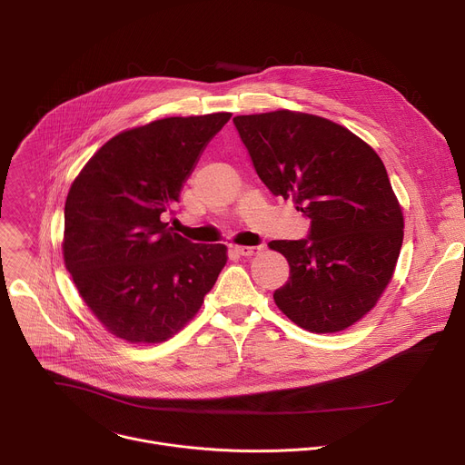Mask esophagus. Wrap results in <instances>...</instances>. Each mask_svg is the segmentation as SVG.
Here are the masks:
<instances>
[{
	"label": "esophagus",
	"instance_id": "34e87169",
	"mask_svg": "<svg viewBox=\"0 0 465 465\" xmlns=\"http://www.w3.org/2000/svg\"><path fill=\"white\" fill-rule=\"evenodd\" d=\"M232 250L237 253V255H253L261 250V246H232Z\"/></svg>",
	"mask_w": 465,
	"mask_h": 465
}]
</instances>
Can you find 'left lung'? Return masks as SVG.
<instances>
[{
    "label": "left lung",
    "instance_id": "obj_1",
    "mask_svg": "<svg viewBox=\"0 0 465 465\" xmlns=\"http://www.w3.org/2000/svg\"><path fill=\"white\" fill-rule=\"evenodd\" d=\"M253 169L274 196L311 221L305 239L272 241L289 261L276 305L312 333L361 320L391 280L403 213L377 153L348 128L311 114L237 115Z\"/></svg>",
    "mask_w": 465,
    "mask_h": 465
}]
</instances>
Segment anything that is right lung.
Listing matches in <instances>:
<instances>
[{
	"label": "right lung",
	"mask_w": 465,
	"mask_h": 465,
	"mask_svg": "<svg viewBox=\"0 0 465 465\" xmlns=\"http://www.w3.org/2000/svg\"><path fill=\"white\" fill-rule=\"evenodd\" d=\"M230 117H165L121 132L72 183L64 208L65 269L115 337L167 341L201 309L224 269V244L191 242L165 217Z\"/></svg>",
	"instance_id": "obj_1"
}]
</instances>
